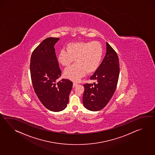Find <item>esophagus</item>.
<instances>
[{
	"instance_id": "esophagus-1",
	"label": "esophagus",
	"mask_w": 155,
	"mask_h": 155,
	"mask_svg": "<svg viewBox=\"0 0 155 155\" xmlns=\"http://www.w3.org/2000/svg\"><path fill=\"white\" fill-rule=\"evenodd\" d=\"M77 85V84L76 83H73V87H75Z\"/></svg>"
}]
</instances>
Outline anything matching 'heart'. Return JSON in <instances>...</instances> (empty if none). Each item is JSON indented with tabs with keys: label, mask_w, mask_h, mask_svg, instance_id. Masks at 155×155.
Listing matches in <instances>:
<instances>
[{
	"label": "heart",
	"mask_w": 155,
	"mask_h": 155,
	"mask_svg": "<svg viewBox=\"0 0 155 155\" xmlns=\"http://www.w3.org/2000/svg\"><path fill=\"white\" fill-rule=\"evenodd\" d=\"M103 54V48L98 41H81L67 45V49H62L58 55L59 63L63 66H68L64 75L67 78L78 81L87 72H95L100 66Z\"/></svg>",
	"instance_id": "heart-1"
}]
</instances>
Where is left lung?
<instances>
[{"instance_id": "1", "label": "left lung", "mask_w": 155, "mask_h": 155, "mask_svg": "<svg viewBox=\"0 0 155 155\" xmlns=\"http://www.w3.org/2000/svg\"><path fill=\"white\" fill-rule=\"evenodd\" d=\"M120 74L119 60L116 52L106 42V53L103 61L90 79L93 84H84L83 104L92 111L103 109L113 96Z\"/></svg>"}]
</instances>
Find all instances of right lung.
<instances>
[{"label": "right lung", "mask_w": 155, "mask_h": 155, "mask_svg": "<svg viewBox=\"0 0 155 155\" xmlns=\"http://www.w3.org/2000/svg\"><path fill=\"white\" fill-rule=\"evenodd\" d=\"M59 39L49 37L41 41L32 53L30 64L35 92L44 106L53 112L61 111L67 107L73 86L68 79L56 82L62 73L54 49Z\"/></svg>", "instance_id": "add662e5"}]
</instances>
